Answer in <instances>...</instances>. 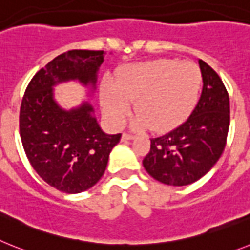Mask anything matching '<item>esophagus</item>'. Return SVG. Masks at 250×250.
I'll use <instances>...</instances> for the list:
<instances>
[{"instance_id": "1", "label": "esophagus", "mask_w": 250, "mask_h": 250, "mask_svg": "<svg viewBox=\"0 0 250 250\" xmlns=\"http://www.w3.org/2000/svg\"><path fill=\"white\" fill-rule=\"evenodd\" d=\"M134 136H132V134H128V133H123L122 134V141L123 142H125V141H131L133 140Z\"/></svg>"}]
</instances>
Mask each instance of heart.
I'll return each mask as SVG.
<instances>
[{
	"instance_id": "1",
	"label": "heart",
	"mask_w": 250,
	"mask_h": 250,
	"mask_svg": "<svg viewBox=\"0 0 250 250\" xmlns=\"http://www.w3.org/2000/svg\"><path fill=\"white\" fill-rule=\"evenodd\" d=\"M201 71L191 62L157 59L128 65L116 82L101 92L103 114L113 128H121L132 112L134 129L167 132L185 122L196 105Z\"/></svg>"
}]
</instances>
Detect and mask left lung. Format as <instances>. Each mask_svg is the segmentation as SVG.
Wrapping results in <instances>:
<instances>
[{"label": "left lung", "instance_id": "1", "mask_svg": "<svg viewBox=\"0 0 250 250\" xmlns=\"http://www.w3.org/2000/svg\"><path fill=\"white\" fill-rule=\"evenodd\" d=\"M203 90L185 122L161 137L152 138L143 160L157 181L186 186L206 175L225 148L230 123L229 95L220 77L199 59Z\"/></svg>", "mask_w": 250, "mask_h": 250}]
</instances>
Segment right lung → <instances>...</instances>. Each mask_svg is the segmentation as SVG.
<instances>
[{
	"label": "right lung",
	"instance_id": "add662e5",
	"mask_svg": "<svg viewBox=\"0 0 250 250\" xmlns=\"http://www.w3.org/2000/svg\"><path fill=\"white\" fill-rule=\"evenodd\" d=\"M104 54L70 50L56 56L35 74L21 103L20 136L26 156L41 179L66 194L83 192L101 180L121 133L103 132L88 101L62 108L54 88L78 82L93 98Z\"/></svg>",
	"mask_w": 250,
	"mask_h": 250
}]
</instances>
